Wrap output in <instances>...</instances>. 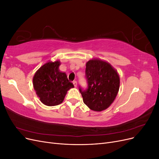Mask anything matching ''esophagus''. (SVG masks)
<instances>
[{"label": "esophagus", "instance_id": "1", "mask_svg": "<svg viewBox=\"0 0 159 159\" xmlns=\"http://www.w3.org/2000/svg\"><path fill=\"white\" fill-rule=\"evenodd\" d=\"M73 84H74V85L75 86V88L77 87V86H78V82H77L76 81H73Z\"/></svg>", "mask_w": 159, "mask_h": 159}]
</instances>
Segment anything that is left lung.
I'll return each mask as SVG.
<instances>
[{"label": "left lung", "mask_w": 159, "mask_h": 159, "mask_svg": "<svg viewBox=\"0 0 159 159\" xmlns=\"http://www.w3.org/2000/svg\"><path fill=\"white\" fill-rule=\"evenodd\" d=\"M88 88L79 87L84 103L91 110L102 111L108 108L118 93L120 79L117 71L108 62L92 59L86 63Z\"/></svg>", "instance_id": "1"}]
</instances>
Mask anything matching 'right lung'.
Here are the masks:
<instances>
[{"label":"right lung","instance_id":"1","mask_svg":"<svg viewBox=\"0 0 159 159\" xmlns=\"http://www.w3.org/2000/svg\"><path fill=\"white\" fill-rule=\"evenodd\" d=\"M60 64L59 60L47 62L34 75V89L41 102L48 106L61 103L67 91L74 87L66 74L60 71Z\"/></svg>","mask_w":159,"mask_h":159}]
</instances>
